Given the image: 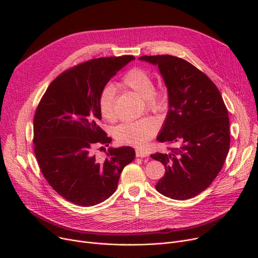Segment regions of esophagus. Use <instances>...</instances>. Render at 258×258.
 Instances as JSON below:
<instances>
[{
	"label": "esophagus",
	"instance_id": "34e87169",
	"mask_svg": "<svg viewBox=\"0 0 258 258\" xmlns=\"http://www.w3.org/2000/svg\"><path fill=\"white\" fill-rule=\"evenodd\" d=\"M136 156L138 158H146L148 157V153L143 150H136Z\"/></svg>",
	"mask_w": 258,
	"mask_h": 258
}]
</instances>
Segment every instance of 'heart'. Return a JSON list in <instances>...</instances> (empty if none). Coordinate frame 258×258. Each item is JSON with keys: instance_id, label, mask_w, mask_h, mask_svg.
Instances as JSON below:
<instances>
[{"instance_id": "b5f03b06", "label": "heart", "mask_w": 258, "mask_h": 258, "mask_svg": "<svg viewBox=\"0 0 258 258\" xmlns=\"http://www.w3.org/2000/svg\"><path fill=\"white\" fill-rule=\"evenodd\" d=\"M118 86L131 90L143 98L147 111L160 113L166 107L165 93L154 88L152 75L141 68H133L121 77ZM116 91L113 87L106 86L102 89L98 97V110L103 119L114 121L117 117L115 111ZM157 131V124L150 118H142L135 121L122 122L113 130L116 141L123 145L141 147L150 140Z\"/></svg>"}]
</instances>
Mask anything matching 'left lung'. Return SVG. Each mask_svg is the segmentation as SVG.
Segmentation results:
<instances>
[{
  "label": "left lung",
  "mask_w": 258,
  "mask_h": 258,
  "mask_svg": "<svg viewBox=\"0 0 258 258\" xmlns=\"http://www.w3.org/2000/svg\"><path fill=\"white\" fill-rule=\"evenodd\" d=\"M158 66L168 92V112L157 140L173 143L151 157L165 166L157 191L173 200L191 199L210 186L230 147L229 117L212 80L190 62L172 55L141 56Z\"/></svg>",
  "instance_id": "8db88e82"
}]
</instances>
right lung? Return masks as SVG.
<instances>
[{
	"label": "right lung",
	"mask_w": 258,
	"mask_h": 258,
	"mask_svg": "<svg viewBox=\"0 0 258 258\" xmlns=\"http://www.w3.org/2000/svg\"><path fill=\"white\" fill-rule=\"evenodd\" d=\"M134 59L100 57L66 70L36 107L33 143L38 166L54 190L78 206H94L110 198L122 169L136 156L130 146L110 147L104 160L94 155L97 144L108 146L112 141L99 126V94Z\"/></svg>",
	"instance_id": "1"
}]
</instances>
